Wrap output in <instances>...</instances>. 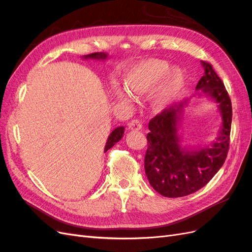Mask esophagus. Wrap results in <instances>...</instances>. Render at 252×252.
Listing matches in <instances>:
<instances>
[{"label":"esophagus","mask_w":252,"mask_h":252,"mask_svg":"<svg viewBox=\"0 0 252 252\" xmlns=\"http://www.w3.org/2000/svg\"><path fill=\"white\" fill-rule=\"evenodd\" d=\"M142 126V122L139 120H132L128 125L129 129H131V130H141Z\"/></svg>","instance_id":"34e87169"}]
</instances>
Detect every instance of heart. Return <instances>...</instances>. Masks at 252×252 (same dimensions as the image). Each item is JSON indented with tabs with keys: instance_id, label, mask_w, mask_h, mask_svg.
I'll list each match as a JSON object with an SVG mask.
<instances>
[{
	"instance_id": "b5f03b06",
	"label": "heart",
	"mask_w": 252,
	"mask_h": 252,
	"mask_svg": "<svg viewBox=\"0 0 252 252\" xmlns=\"http://www.w3.org/2000/svg\"><path fill=\"white\" fill-rule=\"evenodd\" d=\"M184 83L185 77L181 69H170L168 63L157 59L143 61L135 65L126 73L124 80L127 90L138 97L148 94L159 83L154 95V103L158 108L171 104L180 94ZM116 94L121 100L130 102V97L123 91H117Z\"/></svg>"
}]
</instances>
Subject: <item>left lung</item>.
<instances>
[{"mask_svg": "<svg viewBox=\"0 0 252 252\" xmlns=\"http://www.w3.org/2000/svg\"><path fill=\"white\" fill-rule=\"evenodd\" d=\"M204 75L197 83L195 95L211 97L219 104L222 128L209 146L183 148L178 128L189 98L164 109L149 122L148 147L144 168L150 185L167 197L194 193L215 177L223 166L228 149L232 121V106L224 83L209 63L203 62Z\"/></svg>", "mask_w": 252, "mask_h": 252, "instance_id": "8db88e82", "label": "left lung"}]
</instances>
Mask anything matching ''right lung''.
Listing matches in <instances>:
<instances>
[{
	"instance_id": "obj_1",
	"label": "right lung",
	"mask_w": 252,
	"mask_h": 252,
	"mask_svg": "<svg viewBox=\"0 0 252 252\" xmlns=\"http://www.w3.org/2000/svg\"><path fill=\"white\" fill-rule=\"evenodd\" d=\"M107 53L105 52H94V53H91V55L88 56H84L83 59H91V60H106L107 59ZM123 134H124V127L123 126H120L117 127L114 130L109 134L107 142H106L105 145V148H104V152L107 151L108 149H110L112 146H114V144L118 143L122 138H123Z\"/></svg>"
}]
</instances>
